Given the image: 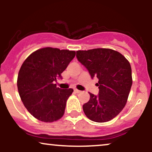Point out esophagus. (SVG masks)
Returning a JSON list of instances; mask_svg holds the SVG:
<instances>
[{"instance_id":"34e87169","label":"esophagus","mask_w":152,"mask_h":152,"mask_svg":"<svg viewBox=\"0 0 152 152\" xmlns=\"http://www.w3.org/2000/svg\"><path fill=\"white\" fill-rule=\"evenodd\" d=\"M74 92H75V93H76V94H79V93H81V91H79V90L76 89V88H75Z\"/></svg>"}]
</instances>
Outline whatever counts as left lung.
<instances>
[{"mask_svg":"<svg viewBox=\"0 0 152 152\" xmlns=\"http://www.w3.org/2000/svg\"><path fill=\"white\" fill-rule=\"evenodd\" d=\"M76 57L91 78L99 79V94L89 93V101L83 105V112L90 120L99 123L113 119L126 105L132 87L129 62L110 48L77 50Z\"/></svg>","mask_w":152,"mask_h":152,"instance_id":"left-lung-1","label":"left lung"}]
</instances>
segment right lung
<instances>
[{
    "label": "right lung",
    "instance_id": "right-lung-1",
    "mask_svg": "<svg viewBox=\"0 0 152 152\" xmlns=\"http://www.w3.org/2000/svg\"><path fill=\"white\" fill-rule=\"evenodd\" d=\"M74 50L50 47L40 48L23 63L19 70L17 86L23 105L35 118L53 122L64 116L72 88L61 89L54 81L75 57Z\"/></svg>",
    "mask_w": 152,
    "mask_h": 152
}]
</instances>
